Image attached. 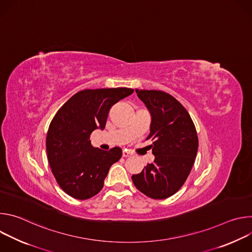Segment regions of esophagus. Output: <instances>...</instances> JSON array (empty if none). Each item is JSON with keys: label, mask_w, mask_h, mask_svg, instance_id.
Wrapping results in <instances>:
<instances>
[{"label": "esophagus", "mask_w": 252, "mask_h": 252, "mask_svg": "<svg viewBox=\"0 0 252 252\" xmlns=\"http://www.w3.org/2000/svg\"><path fill=\"white\" fill-rule=\"evenodd\" d=\"M132 156V153H130V152H128V151H124L123 152V157L124 158H129V157H131Z\"/></svg>", "instance_id": "1"}]
</instances>
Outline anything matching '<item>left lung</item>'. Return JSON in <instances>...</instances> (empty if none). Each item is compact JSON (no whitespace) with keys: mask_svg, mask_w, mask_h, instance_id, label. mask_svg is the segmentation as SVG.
Wrapping results in <instances>:
<instances>
[{"mask_svg":"<svg viewBox=\"0 0 252 252\" xmlns=\"http://www.w3.org/2000/svg\"><path fill=\"white\" fill-rule=\"evenodd\" d=\"M151 113V149L155 160L131 176L135 188L154 199H163L181 189L192 168L198 149L194 124L185 106L169 94L135 90ZM147 138V139H148Z\"/></svg>","mask_w":252,"mask_h":252,"instance_id":"1","label":"left lung"}]
</instances>
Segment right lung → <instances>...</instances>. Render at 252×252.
Instances as JSON below:
<instances>
[{
  "label": "right lung",
  "instance_id": "add662e5",
  "mask_svg": "<svg viewBox=\"0 0 252 252\" xmlns=\"http://www.w3.org/2000/svg\"><path fill=\"white\" fill-rule=\"evenodd\" d=\"M133 93L132 89L84 90L71 96L50 124L46 147L52 172L61 189L77 199H88L103 188L110 167L123 155L94 148L90 136L103 129L111 107Z\"/></svg>",
  "mask_w": 252,
  "mask_h": 252
}]
</instances>
